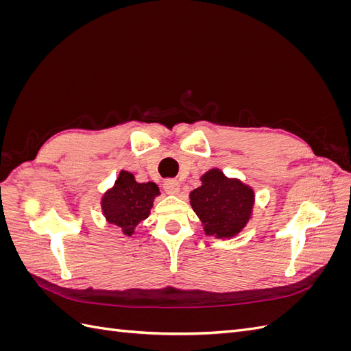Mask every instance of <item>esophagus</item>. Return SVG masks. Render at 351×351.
<instances>
[{
  "instance_id": "obj_1",
  "label": "esophagus",
  "mask_w": 351,
  "mask_h": 351,
  "mask_svg": "<svg viewBox=\"0 0 351 351\" xmlns=\"http://www.w3.org/2000/svg\"><path fill=\"white\" fill-rule=\"evenodd\" d=\"M164 190H165V193H168V195H176V193H178L180 184H178L177 180H174V178H167L164 182Z\"/></svg>"
}]
</instances>
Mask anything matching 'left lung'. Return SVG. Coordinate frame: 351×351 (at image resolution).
<instances>
[{
  "label": "left lung",
  "instance_id": "1",
  "mask_svg": "<svg viewBox=\"0 0 351 351\" xmlns=\"http://www.w3.org/2000/svg\"><path fill=\"white\" fill-rule=\"evenodd\" d=\"M202 186L190 193V205L202 221L206 236H237L250 219L254 192L237 178H228L218 168L202 176Z\"/></svg>",
  "mask_w": 351,
  "mask_h": 351
}]
</instances>
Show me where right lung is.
<instances>
[{"label": "right lung", "mask_w": 351, "mask_h": 351, "mask_svg": "<svg viewBox=\"0 0 351 351\" xmlns=\"http://www.w3.org/2000/svg\"><path fill=\"white\" fill-rule=\"evenodd\" d=\"M158 195L155 183H137L132 173L120 171L114 186L102 196L104 217L110 224L120 227L125 236H132L134 228L149 217Z\"/></svg>", "instance_id": "1"}]
</instances>
